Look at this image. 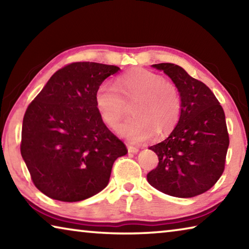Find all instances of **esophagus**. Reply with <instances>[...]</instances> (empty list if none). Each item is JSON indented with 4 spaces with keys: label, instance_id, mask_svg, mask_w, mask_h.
Returning a JSON list of instances; mask_svg holds the SVG:
<instances>
[{
    "label": "esophagus",
    "instance_id": "obj_1",
    "mask_svg": "<svg viewBox=\"0 0 249 249\" xmlns=\"http://www.w3.org/2000/svg\"><path fill=\"white\" fill-rule=\"evenodd\" d=\"M127 149H128V153H130V154H136V153H138V150H140L136 146H133L130 144H127Z\"/></svg>",
    "mask_w": 249,
    "mask_h": 249
}]
</instances>
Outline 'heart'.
Here are the masks:
<instances>
[{
  "label": "heart",
  "mask_w": 249,
  "mask_h": 249,
  "mask_svg": "<svg viewBox=\"0 0 249 249\" xmlns=\"http://www.w3.org/2000/svg\"><path fill=\"white\" fill-rule=\"evenodd\" d=\"M94 102L101 120L114 128L132 104V119L117 128L132 142L150 140L171 133L182 114V100L178 87L153 71L134 68L117 77L113 86L103 83L96 89Z\"/></svg>",
  "instance_id": "obj_1"
}]
</instances>
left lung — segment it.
<instances>
[{"label":"left lung","mask_w":249,"mask_h":249,"mask_svg":"<svg viewBox=\"0 0 249 249\" xmlns=\"http://www.w3.org/2000/svg\"><path fill=\"white\" fill-rule=\"evenodd\" d=\"M153 67L178 87L182 114L165 141L149 147L159 162L147 180L157 190L177 197L206 192L220 179L230 145L225 114L215 95L200 80L174 64Z\"/></svg>","instance_id":"8db88e82"}]
</instances>
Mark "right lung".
<instances>
[{
  "label": "right lung",
  "instance_id": "right-lung-1",
  "mask_svg": "<svg viewBox=\"0 0 249 249\" xmlns=\"http://www.w3.org/2000/svg\"><path fill=\"white\" fill-rule=\"evenodd\" d=\"M119 67L72 62L53 74L25 112L20 154L35 187L52 199L78 202L107 187L127 148L96 109L94 94Z\"/></svg>",
  "mask_w": 249,
  "mask_h": 249
}]
</instances>
